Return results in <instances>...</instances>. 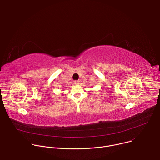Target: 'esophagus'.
Here are the masks:
<instances>
[{"label":"esophagus","mask_w":160,"mask_h":160,"mask_svg":"<svg viewBox=\"0 0 160 160\" xmlns=\"http://www.w3.org/2000/svg\"><path fill=\"white\" fill-rule=\"evenodd\" d=\"M74 83H75V85H78V84L80 83V82L78 81V80H75V81H74Z\"/></svg>","instance_id":"esophagus-1"}]
</instances>
